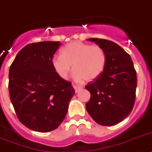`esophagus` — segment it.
<instances>
[{"mask_svg":"<svg viewBox=\"0 0 152 152\" xmlns=\"http://www.w3.org/2000/svg\"><path fill=\"white\" fill-rule=\"evenodd\" d=\"M73 88L75 89V91H76V93H78L80 90H81L83 89L82 86H77V85H73Z\"/></svg>","mask_w":152,"mask_h":152,"instance_id":"34e87169","label":"esophagus"}]
</instances>
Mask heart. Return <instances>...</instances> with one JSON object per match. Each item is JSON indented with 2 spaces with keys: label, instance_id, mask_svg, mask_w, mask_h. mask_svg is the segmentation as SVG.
Segmentation results:
<instances>
[{
  "label": "heart",
  "instance_id": "1",
  "mask_svg": "<svg viewBox=\"0 0 152 152\" xmlns=\"http://www.w3.org/2000/svg\"><path fill=\"white\" fill-rule=\"evenodd\" d=\"M107 54L99 45H91L81 42L66 45L61 50V56H55L52 65L58 76L68 78L71 66L79 81L91 82L100 76L105 68Z\"/></svg>",
  "mask_w": 152,
  "mask_h": 152
}]
</instances>
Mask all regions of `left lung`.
<instances>
[{"label":"left lung","mask_w":152,"mask_h":152,"mask_svg":"<svg viewBox=\"0 0 152 152\" xmlns=\"http://www.w3.org/2000/svg\"><path fill=\"white\" fill-rule=\"evenodd\" d=\"M88 40L104 48L107 62L100 76L86 86L90 93L86 109L100 125H115L129 115L134 107L136 70L130 55L115 42L96 38Z\"/></svg>","instance_id":"1"}]
</instances>
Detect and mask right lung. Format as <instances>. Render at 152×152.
<instances>
[{"label": "right lung", "instance_id": "right-lung-1", "mask_svg": "<svg viewBox=\"0 0 152 152\" xmlns=\"http://www.w3.org/2000/svg\"><path fill=\"white\" fill-rule=\"evenodd\" d=\"M60 45L50 41L27 45L10 66V99L20 122L33 131L56 129L75 94L71 82L52 67V59Z\"/></svg>", "mask_w": 152, "mask_h": 152}]
</instances>
